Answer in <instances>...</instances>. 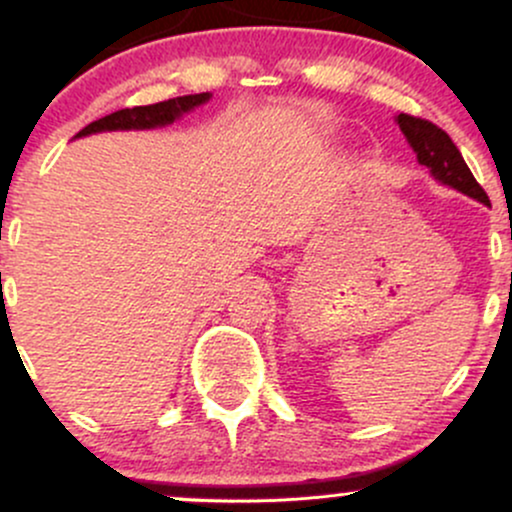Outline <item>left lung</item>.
Masks as SVG:
<instances>
[{"label":"left lung","instance_id":"left-lung-1","mask_svg":"<svg viewBox=\"0 0 512 512\" xmlns=\"http://www.w3.org/2000/svg\"><path fill=\"white\" fill-rule=\"evenodd\" d=\"M397 125L402 129V134L407 137L411 149H414L416 158H419L421 166L431 170V175L443 185L452 187V190L462 192V195L477 199V202L491 207L489 197H486L484 187L474 180L472 170L467 168L464 158L460 154L448 132H443L433 122L421 120V117L399 113Z\"/></svg>","mask_w":512,"mask_h":512}]
</instances>
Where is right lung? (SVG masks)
Instances as JSON below:
<instances>
[{
    "instance_id": "add662e5",
    "label": "right lung",
    "mask_w": 512,
    "mask_h": 512,
    "mask_svg": "<svg viewBox=\"0 0 512 512\" xmlns=\"http://www.w3.org/2000/svg\"><path fill=\"white\" fill-rule=\"evenodd\" d=\"M211 93H192V96H178L170 101L154 103V105H139V108H125L101 117V120L91 122L81 129L76 137H88L96 132H115V129H154L173 125L178 117H182L197 105L207 103Z\"/></svg>"
}]
</instances>
